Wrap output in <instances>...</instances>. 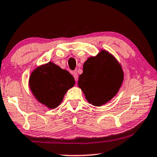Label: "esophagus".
<instances>
[{
    "instance_id": "1",
    "label": "esophagus",
    "mask_w": 157,
    "mask_h": 157,
    "mask_svg": "<svg viewBox=\"0 0 157 157\" xmlns=\"http://www.w3.org/2000/svg\"><path fill=\"white\" fill-rule=\"evenodd\" d=\"M72 75L74 76V79H75V81H78V74H77L76 71H74V72H72Z\"/></svg>"
}]
</instances>
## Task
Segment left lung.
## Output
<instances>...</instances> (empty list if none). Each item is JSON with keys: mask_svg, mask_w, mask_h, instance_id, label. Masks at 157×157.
Masks as SVG:
<instances>
[{"mask_svg": "<svg viewBox=\"0 0 157 157\" xmlns=\"http://www.w3.org/2000/svg\"><path fill=\"white\" fill-rule=\"evenodd\" d=\"M83 68L78 85L88 102L101 106L112 100L124 80L121 67L113 55L101 50L97 56L89 57Z\"/></svg>", "mask_w": 157, "mask_h": 157, "instance_id": "1", "label": "left lung"}]
</instances>
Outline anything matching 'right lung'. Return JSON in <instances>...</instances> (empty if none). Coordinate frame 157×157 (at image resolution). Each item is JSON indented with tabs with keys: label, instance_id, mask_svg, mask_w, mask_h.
Masks as SVG:
<instances>
[{
	"label": "right lung",
	"instance_id": "right-lung-1",
	"mask_svg": "<svg viewBox=\"0 0 157 157\" xmlns=\"http://www.w3.org/2000/svg\"><path fill=\"white\" fill-rule=\"evenodd\" d=\"M75 84L69 71L50 62L31 73L29 86L38 102L50 109L58 107L67 91Z\"/></svg>",
	"mask_w": 157,
	"mask_h": 157
}]
</instances>
